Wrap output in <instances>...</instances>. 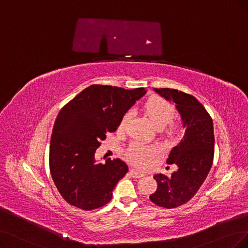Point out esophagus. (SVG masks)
<instances>
[{
  "instance_id": "34e87169",
  "label": "esophagus",
  "mask_w": 248,
  "mask_h": 248,
  "mask_svg": "<svg viewBox=\"0 0 248 248\" xmlns=\"http://www.w3.org/2000/svg\"><path fill=\"white\" fill-rule=\"evenodd\" d=\"M130 173H131V176H132L133 178H136V179L142 178V177L144 176V173H141V172L137 171V170H130Z\"/></svg>"
}]
</instances>
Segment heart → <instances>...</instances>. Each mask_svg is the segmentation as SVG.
<instances>
[{"mask_svg":"<svg viewBox=\"0 0 248 248\" xmlns=\"http://www.w3.org/2000/svg\"><path fill=\"white\" fill-rule=\"evenodd\" d=\"M144 109L152 124L156 127L167 125L171 121L176 112L173 105L159 96H151L148 98L144 104ZM130 112H125L124 114L119 126L123 127L124 125L127 118L130 117ZM175 129V125H172L171 130L173 131ZM157 153L158 148L155 147V146H146L140 143H133L127 149L126 156L135 167L145 169L151 166Z\"/></svg>","mask_w":248,"mask_h":248,"instance_id":"obj_1","label":"heart"}]
</instances>
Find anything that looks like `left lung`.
Here are the masks:
<instances>
[{
	"label": "left lung",
	"instance_id": "left-lung-1",
	"mask_svg": "<svg viewBox=\"0 0 248 248\" xmlns=\"http://www.w3.org/2000/svg\"><path fill=\"white\" fill-rule=\"evenodd\" d=\"M168 101H172L181 114L185 134L170 152L167 162L176 163L178 170L170 177L157 173V189L149 196L154 204L175 208L193 197L206 179L214 160L215 136L213 119L199 101L175 89H154Z\"/></svg>",
	"mask_w": 248,
	"mask_h": 248
}]
</instances>
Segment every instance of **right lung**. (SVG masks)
<instances>
[{"label":"right lung","mask_w":248,"mask_h":248,"mask_svg":"<svg viewBox=\"0 0 248 248\" xmlns=\"http://www.w3.org/2000/svg\"><path fill=\"white\" fill-rule=\"evenodd\" d=\"M145 93L144 88L92 85L60 110L51 136L49 166L55 186L69 204L92 210L111 200L129 168L119 158L99 163L95 152Z\"/></svg>","instance_id":"1"}]
</instances>
